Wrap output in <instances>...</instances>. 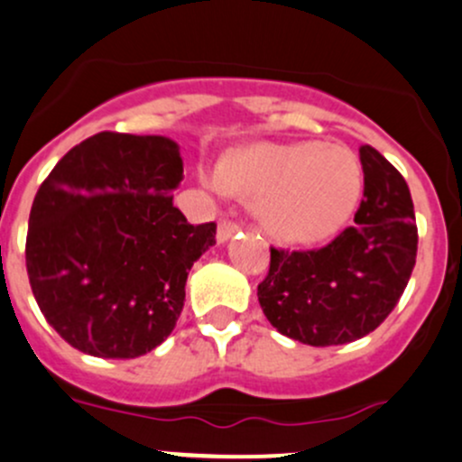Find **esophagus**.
<instances>
[{"label":"esophagus","instance_id":"obj_1","mask_svg":"<svg viewBox=\"0 0 462 462\" xmlns=\"http://www.w3.org/2000/svg\"><path fill=\"white\" fill-rule=\"evenodd\" d=\"M237 231H240V225H237V222L229 220V217H222L220 225H217V242H226L229 237L236 236Z\"/></svg>","mask_w":462,"mask_h":462}]
</instances>
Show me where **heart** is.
<instances>
[{
  "label": "heart",
  "instance_id": "1",
  "mask_svg": "<svg viewBox=\"0 0 462 462\" xmlns=\"http://www.w3.org/2000/svg\"><path fill=\"white\" fill-rule=\"evenodd\" d=\"M211 189L257 196L264 229L286 242H317L348 222L364 189L359 158L344 145L260 143L226 156Z\"/></svg>",
  "mask_w": 462,
  "mask_h": 462
}]
</instances>
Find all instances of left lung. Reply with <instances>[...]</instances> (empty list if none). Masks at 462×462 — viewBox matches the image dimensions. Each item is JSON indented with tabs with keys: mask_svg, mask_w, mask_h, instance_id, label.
Returning a JSON list of instances; mask_svg holds the SVG:
<instances>
[{
	"mask_svg": "<svg viewBox=\"0 0 462 462\" xmlns=\"http://www.w3.org/2000/svg\"><path fill=\"white\" fill-rule=\"evenodd\" d=\"M364 200L348 226L321 249L271 246L257 284L266 319L309 346H339L379 328L394 310L416 264L414 205L399 171L374 147L359 150Z\"/></svg>",
	"mask_w": 462,
	"mask_h": 462,
	"instance_id": "8db88e82",
	"label": "left lung"
}]
</instances>
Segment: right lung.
<instances>
[{
    "mask_svg": "<svg viewBox=\"0 0 462 462\" xmlns=\"http://www.w3.org/2000/svg\"><path fill=\"white\" fill-rule=\"evenodd\" d=\"M180 180L170 138L98 132L42 182L26 271L43 317L72 348L134 359L176 328L193 262L216 245V222L191 225L173 207Z\"/></svg>",
    "mask_w": 462,
    "mask_h": 462,
    "instance_id": "right-lung-1",
    "label": "right lung"
}]
</instances>
